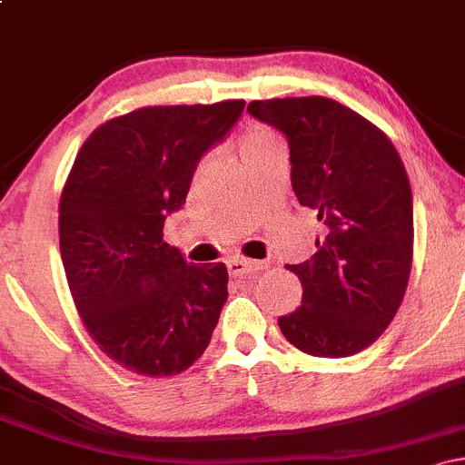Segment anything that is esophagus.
<instances>
[{"mask_svg": "<svg viewBox=\"0 0 465 465\" xmlns=\"http://www.w3.org/2000/svg\"><path fill=\"white\" fill-rule=\"evenodd\" d=\"M264 266H266L264 262H258V260H249V258H232L227 262L229 275H233V277L249 273V271H260V269H264Z\"/></svg>", "mask_w": 465, "mask_h": 465, "instance_id": "34e87169", "label": "esophagus"}]
</instances>
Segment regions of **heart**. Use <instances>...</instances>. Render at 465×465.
<instances>
[{"mask_svg": "<svg viewBox=\"0 0 465 465\" xmlns=\"http://www.w3.org/2000/svg\"><path fill=\"white\" fill-rule=\"evenodd\" d=\"M275 143H280V140L275 137V133L269 131L262 124H249L247 129L242 131V154L244 157H247V154L264 151V148H269V146H275Z\"/></svg>", "mask_w": 465, "mask_h": 465, "instance_id": "b5f03b06", "label": "heart"}]
</instances>
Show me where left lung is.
<instances>
[{
	"instance_id": "left-lung-1",
	"label": "left lung",
	"mask_w": 465,
	"mask_h": 465,
	"mask_svg": "<svg viewBox=\"0 0 465 465\" xmlns=\"http://www.w3.org/2000/svg\"><path fill=\"white\" fill-rule=\"evenodd\" d=\"M247 111L286 135L297 201L325 229L311 260L288 264L303 295L277 319L282 334L323 359L370 348L396 317L413 262V199L396 146L323 95L253 100Z\"/></svg>"
}]
</instances>
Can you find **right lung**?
<instances>
[{"label": "right lung", "instance_id": "add662e5", "mask_svg": "<svg viewBox=\"0 0 465 465\" xmlns=\"http://www.w3.org/2000/svg\"><path fill=\"white\" fill-rule=\"evenodd\" d=\"M244 100L142 106L95 129L58 203L69 292L98 348L140 376H177L201 359L227 302V266L188 264L163 223L188 196L203 153Z\"/></svg>", "mask_w": 465, "mask_h": 465}]
</instances>
